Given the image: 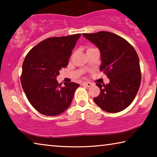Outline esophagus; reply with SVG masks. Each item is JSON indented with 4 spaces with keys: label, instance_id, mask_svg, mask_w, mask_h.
Returning <instances> with one entry per match:
<instances>
[{
    "label": "esophagus",
    "instance_id": "1",
    "mask_svg": "<svg viewBox=\"0 0 157 157\" xmlns=\"http://www.w3.org/2000/svg\"><path fill=\"white\" fill-rule=\"evenodd\" d=\"M92 84H93L91 83V82H83V83H82V85H84V86H88V87L91 86Z\"/></svg>",
    "mask_w": 157,
    "mask_h": 157
}]
</instances>
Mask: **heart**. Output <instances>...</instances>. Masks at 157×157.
<instances>
[{
    "instance_id": "obj_1",
    "label": "heart",
    "mask_w": 157,
    "mask_h": 157,
    "mask_svg": "<svg viewBox=\"0 0 157 157\" xmlns=\"http://www.w3.org/2000/svg\"><path fill=\"white\" fill-rule=\"evenodd\" d=\"M89 49H91V48H89ZM89 49H88V50H89Z\"/></svg>"
}]
</instances>
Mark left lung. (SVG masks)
Masks as SVG:
<instances>
[{
	"label": "left lung",
	"instance_id": "1",
	"mask_svg": "<svg viewBox=\"0 0 157 157\" xmlns=\"http://www.w3.org/2000/svg\"><path fill=\"white\" fill-rule=\"evenodd\" d=\"M100 51L101 66L109 83H97L100 94L95 104L109 113H117L129 107L139 91L141 73L136 50L128 41L109 32L82 34Z\"/></svg>",
	"mask_w": 157,
	"mask_h": 157
}]
</instances>
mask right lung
<instances>
[{
    "instance_id": "add662e5",
    "label": "right lung",
    "mask_w": 157,
    "mask_h": 157,
    "mask_svg": "<svg viewBox=\"0 0 157 157\" xmlns=\"http://www.w3.org/2000/svg\"><path fill=\"white\" fill-rule=\"evenodd\" d=\"M80 34L50 37L32 48L24 59L21 85L31 105L44 115L57 116L69 106L79 84L62 86L57 80L59 71L66 68Z\"/></svg>"
}]
</instances>
